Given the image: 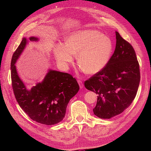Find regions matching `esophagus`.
Masks as SVG:
<instances>
[{
  "label": "esophagus",
  "mask_w": 151,
  "mask_h": 151,
  "mask_svg": "<svg viewBox=\"0 0 151 151\" xmlns=\"http://www.w3.org/2000/svg\"><path fill=\"white\" fill-rule=\"evenodd\" d=\"M77 82H78V84H79V85L80 86V88L81 89H83L84 88V85H83V83H82V81L81 80H78V81H77Z\"/></svg>",
  "instance_id": "esophagus-1"
}]
</instances>
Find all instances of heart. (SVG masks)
Here are the masks:
<instances>
[{
	"mask_svg": "<svg viewBox=\"0 0 151 151\" xmlns=\"http://www.w3.org/2000/svg\"><path fill=\"white\" fill-rule=\"evenodd\" d=\"M113 51L111 40L98 31L86 29L77 31L67 36L65 44L58 43L53 47L57 62L63 68L74 60L77 61L81 70L88 74H95L106 66Z\"/></svg>",
	"mask_w": 151,
	"mask_h": 151,
	"instance_id": "1",
	"label": "heart"
}]
</instances>
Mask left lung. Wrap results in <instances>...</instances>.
Listing matches in <instances>:
<instances>
[{"label": "left lung", "instance_id": "left-lung-1", "mask_svg": "<svg viewBox=\"0 0 151 151\" xmlns=\"http://www.w3.org/2000/svg\"><path fill=\"white\" fill-rule=\"evenodd\" d=\"M116 47L106 66L84 83L98 94L94 114L109 119L122 113L135 98L140 83L139 64L134 48L115 31Z\"/></svg>", "mask_w": 151, "mask_h": 151}]
</instances>
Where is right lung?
Wrapping results in <instances>:
<instances>
[{"label":"right lung","mask_w":151,"mask_h":151,"mask_svg":"<svg viewBox=\"0 0 151 151\" xmlns=\"http://www.w3.org/2000/svg\"><path fill=\"white\" fill-rule=\"evenodd\" d=\"M38 40L35 36L29 38L31 42ZM28 43L26 38H22L12 57L14 93L20 107L31 119L47 125L57 124L65 117L67 104L79 91V86L70 74L49 69L42 82L30 89L27 88L17 74L15 64Z\"/></svg>","instance_id":"1"}]
</instances>
